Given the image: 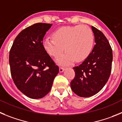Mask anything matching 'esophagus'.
<instances>
[{
  "instance_id": "esophagus-1",
  "label": "esophagus",
  "mask_w": 122,
  "mask_h": 122,
  "mask_svg": "<svg viewBox=\"0 0 122 122\" xmlns=\"http://www.w3.org/2000/svg\"><path fill=\"white\" fill-rule=\"evenodd\" d=\"M64 67H60V72H62L64 71Z\"/></svg>"
}]
</instances>
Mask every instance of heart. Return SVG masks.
Instances as JSON below:
<instances>
[{"label": "heart", "mask_w": 122, "mask_h": 122, "mask_svg": "<svg viewBox=\"0 0 122 122\" xmlns=\"http://www.w3.org/2000/svg\"><path fill=\"white\" fill-rule=\"evenodd\" d=\"M94 33L86 25L66 26L53 32V38H46L42 41L44 49L50 55L58 56L64 50L65 53L57 59L60 65H69L84 61L91 54L94 46Z\"/></svg>", "instance_id": "b5f03b06"}]
</instances>
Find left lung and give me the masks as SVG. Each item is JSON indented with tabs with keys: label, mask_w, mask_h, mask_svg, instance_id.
I'll use <instances>...</instances> for the list:
<instances>
[{
	"label": "left lung",
	"mask_w": 122,
	"mask_h": 122,
	"mask_svg": "<svg viewBox=\"0 0 122 122\" xmlns=\"http://www.w3.org/2000/svg\"><path fill=\"white\" fill-rule=\"evenodd\" d=\"M95 45L87 58L74 69L71 87L75 94L89 97L98 93L107 83L112 69V50L104 34L91 26Z\"/></svg>",
	"instance_id": "left-lung-1"
}]
</instances>
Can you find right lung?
<instances>
[{
    "instance_id": "add662e5",
    "label": "right lung",
    "mask_w": 122,
    "mask_h": 122,
    "mask_svg": "<svg viewBox=\"0 0 122 122\" xmlns=\"http://www.w3.org/2000/svg\"><path fill=\"white\" fill-rule=\"evenodd\" d=\"M51 24L36 23L20 31L10 51L11 77L20 92L33 99L51 90L59 67L44 49L42 41Z\"/></svg>"
}]
</instances>
